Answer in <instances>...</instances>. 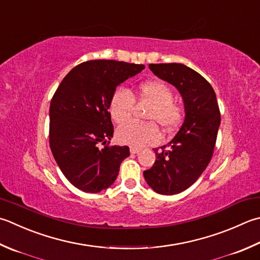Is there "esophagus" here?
Instances as JSON below:
<instances>
[{
	"mask_svg": "<svg viewBox=\"0 0 260 260\" xmlns=\"http://www.w3.org/2000/svg\"><path fill=\"white\" fill-rule=\"evenodd\" d=\"M129 151H131V153H133V154H137V153H140V152H141L140 149H137V147H134V146H132Z\"/></svg>",
	"mask_w": 260,
	"mask_h": 260,
	"instance_id": "obj_1",
	"label": "esophagus"
}]
</instances>
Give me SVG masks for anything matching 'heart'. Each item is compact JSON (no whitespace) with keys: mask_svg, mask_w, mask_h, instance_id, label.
I'll use <instances>...</instances> for the list:
<instances>
[{"mask_svg":"<svg viewBox=\"0 0 260 260\" xmlns=\"http://www.w3.org/2000/svg\"><path fill=\"white\" fill-rule=\"evenodd\" d=\"M139 99L152 104L146 118L155 120L167 132L175 131L184 118V109L174 100V91L164 81L147 80L137 86ZM135 98L129 90L116 89L110 96L109 114L117 124H123L133 114ZM155 121L132 120L118 127L116 137L119 143L134 147H143L157 143L161 134Z\"/></svg>","mask_w":260,"mask_h":260,"instance_id":"heart-1","label":"heart"}]
</instances>
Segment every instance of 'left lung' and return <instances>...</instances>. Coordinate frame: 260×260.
Masks as SVG:
<instances>
[{
  "instance_id": "left-lung-1",
  "label": "left lung",
  "mask_w": 260,
  "mask_h": 260,
  "mask_svg": "<svg viewBox=\"0 0 260 260\" xmlns=\"http://www.w3.org/2000/svg\"><path fill=\"white\" fill-rule=\"evenodd\" d=\"M149 68L175 85L184 99V123L169 143L160 151L154 149V165L143 172L147 185L157 194L175 195L194 184L210 164L221 114L212 85L196 71L179 63Z\"/></svg>"
}]
</instances>
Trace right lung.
<instances>
[{"label": "right lung", "instance_id": "right-lung-1", "mask_svg": "<svg viewBox=\"0 0 260 260\" xmlns=\"http://www.w3.org/2000/svg\"><path fill=\"white\" fill-rule=\"evenodd\" d=\"M144 68L111 59L88 60L71 70L54 93L50 150L66 179L82 191L99 192L113 185L121 161L129 155L128 146L109 145L114 134L109 101L117 85Z\"/></svg>", "mask_w": 260, "mask_h": 260}]
</instances>
